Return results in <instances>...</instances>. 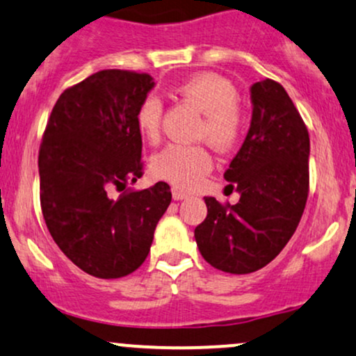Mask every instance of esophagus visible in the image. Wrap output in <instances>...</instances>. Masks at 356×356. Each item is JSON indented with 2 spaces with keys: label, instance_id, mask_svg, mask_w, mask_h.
Masks as SVG:
<instances>
[{
  "label": "esophagus",
  "instance_id": "1",
  "mask_svg": "<svg viewBox=\"0 0 356 356\" xmlns=\"http://www.w3.org/2000/svg\"><path fill=\"white\" fill-rule=\"evenodd\" d=\"M187 195H189V194H187L186 191L179 189V187H174V189H172V197L175 199V201H182V199H186Z\"/></svg>",
  "mask_w": 356,
  "mask_h": 356
}]
</instances>
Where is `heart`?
<instances>
[{"label":"heart","instance_id":"obj_1","mask_svg":"<svg viewBox=\"0 0 356 356\" xmlns=\"http://www.w3.org/2000/svg\"><path fill=\"white\" fill-rule=\"evenodd\" d=\"M175 92L202 113L199 137L207 138L216 149L227 150L238 144L243 136L244 117L238 104L239 93L231 80L218 73L202 72L189 76L175 87ZM138 132L147 140H161L162 102L155 95H147L138 104L136 113ZM212 169L209 150L202 145H170L152 159L155 177L189 189Z\"/></svg>","mask_w":356,"mask_h":356}]
</instances>
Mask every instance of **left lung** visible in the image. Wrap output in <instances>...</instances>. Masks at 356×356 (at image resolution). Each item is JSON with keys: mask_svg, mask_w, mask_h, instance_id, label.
<instances>
[{"mask_svg": "<svg viewBox=\"0 0 356 356\" xmlns=\"http://www.w3.org/2000/svg\"><path fill=\"white\" fill-rule=\"evenodd\" d=\"M252 118L224 179L241 194L231 206L206 197L194 238L204 259L224 273L264 268L295 234L309 191V136L300 112L271 79L251 87Z\"/></svg>", "mask_w": 356, "mask_h": 356, "instance_id": "left-lung-1", "label": "left lung"}]
</instances>
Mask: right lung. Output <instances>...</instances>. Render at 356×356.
I'll return each mask as SVG.
<instances>
[{
    "instance_id": "add662e5",
    "label": "right lung",
    "mask_w": 356,
    "mask_h": 356,
    "mask_svg": "<svg viewBox=\"0 0 356 356\" xmlns=\"http://www.w3.org/2000/svg\"><path fill=\"white\" fill-rule=\"evenodd\" d=\"M149 73L102 70L56 100L40 145V202L53 241L81 271L115 280L134 273L152 246L170 187L125 191L144 174L138 104ZM113 190L124 194L113 198Z\"/></svg>"
}]
</instances>
